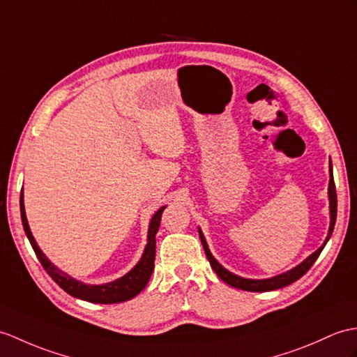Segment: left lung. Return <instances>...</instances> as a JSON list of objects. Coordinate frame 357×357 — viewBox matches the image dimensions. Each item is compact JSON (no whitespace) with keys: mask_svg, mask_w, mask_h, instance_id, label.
Returning a JSON list of instances; mask_svg holds the SVG:
<instances>
[{"mask_svg":"<svg viewBox=\"0 0 357 357\" xmlns=\"http://www.w3.org/2000/svg\"><path fill=\"white\" fill-rule=\"evenodd\" d=\"M328 199H330V228H328V234H327V238H326L324 245H322L319 250H317L313 254H310L307 259H305L303 263L298 264V266H295L294 269L287 271L284 273H280V275H277V277L266 278V280H248V278H242V277H238V275H234V273H231L229 271H227L216 259H214L213 254L208 250V245H206V240H205V237L202 234V231L199 229V237H201L204 251L206 254V259H208V261L211 264L213 271L216 272L218 277L220 280L225 281L227 284L233 286L236 289H242V291H248V292L275 291V289L284 287V286H289L291 283H294V281H296L298 278H301L304 273L312 268V264L317 261L321 251L324 250L326 243L328 242L331 233H333V228H335V223H336V213H337V197H336V187H335V181H333V173H331V162H330Z\"/></svg>","mask_w":357,"mask_h":357,"instance_id":"1","label":"left lung"}]
</instances>
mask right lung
<instances>
[{
  "mask_svg": "<svg viewBox=\"0 0 357 357\" xmlns=\"http://www.w3.org/2000/svg\"><path fill=\"white\" fill-rule=\"evenodd\" d=\"M20 206H21V220H22V227L24 231L30 240V245L35 251L36 257L39 259L43 268L47 271V273L52 277L57 284H59L66 294H70L74 298H79V300L89 301V303H98V304H115V303H123L132 300V298L137 296L146 284L151 280V275L155 268V245L156 240L155 236L158 233L160 223H161V214L164 211L165 206H161V208L153 214V218L151 220V225H149V234H147V245L144 248L143 257L141 260L137 263V266L129 271L126 275L111 281V283L106 284H85L80 283V281L74 280L70 277L68 273L62 272L61 269H57L54 264L50 261L45 254L39 250V246L36 243L35 237H33L27 216H26V208H24V195L21 192V199H20Z\"/></svg>",
  "mask_w": 357,
  "mask_h": 357,
  "instance_id": "1",
  "label": "right lung"
}]
</instances>
